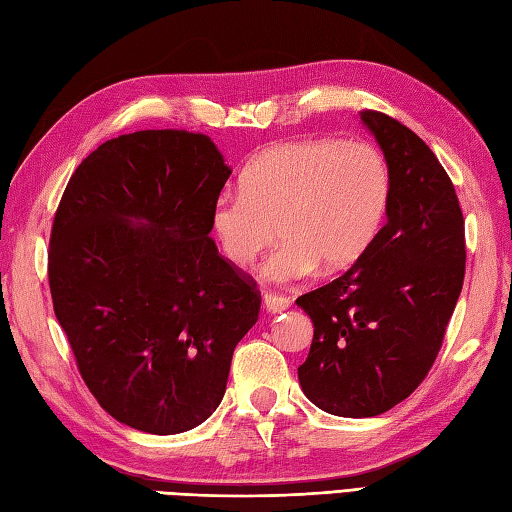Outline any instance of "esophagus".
<instances>
[{
	"mask_svg": "<svg viewBox=\"0 0 512 512\" xmlns=\"http://www.w3.org/2000/svg\"><path fill=\"white\" fill-rule=\"evenodd\" d=\"M263 302H265V309L269 313H280V311H285V309H289V306H291V300L287 298V295L271 293V291L263 295Z\"/></svg>",
	"mask_w": 512,
	"mask_h": 512,
	"instance_id": "obj_1",
	"label": "esophagus"
}]
</instances>
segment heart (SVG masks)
I'll list each match as a JSON object with an SVG mask.
<instances>
[{
	"mask_svg": "<svg viewBox=\"0 0 512 512\" xmlns=\"http://www.w3.org/2000/svg\"><path fill=\"white\" fill-rule=\"evenodd\" d=\"M392 177L377 146L350 140H295L254 157L238 195L212 208V232L227 263L249 269L274 243L271 280L344 271L366 256L383 227Z\"/></svg>",
	"mask_w": 512,
	"mask_h": 512,
	"instance_id": "b5f03b06",
	"label": "heart"
}]
</instances>
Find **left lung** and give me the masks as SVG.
<instances>
[{
	"label": "left lung",
	"mask_w": 512,
	"mask_h": 512,
	"mask_svg": "<svg viewBox=\"0 0 512 512\" xmlns=\"http://www.w3.org/2000/svg\"><path fill=\"white\" fill-rule=\"evenodd\" d=\"M392 177L388 223L346 274L300 295L313 320L304 394L368 418L407 399L434 366L464 282V219L438 157L405 124L363 109Z\"/></svg>",
	"instance_id": "8db88e82"
}]
</instances>
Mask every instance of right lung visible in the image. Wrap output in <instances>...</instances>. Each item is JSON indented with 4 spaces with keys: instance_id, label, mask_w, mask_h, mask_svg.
I'll return each instance as SVG.
<instances>
[{
    "instance_id": "add662e5",
    "label": "right lung",
    "mask_w": 512,
    "mask_h": 512,
    "mask_svg": "<svg viewBox=\"0 0 512 512\" xmlns=\"http://www.w3.org/2000/svg\"><path fill=\"white\" fill-rule=\"evenodd\" d=\"M230 173L206 135L135 131L89 153L56 208L54 315L89 392L133 429L201 425L258 320L256 280L210 238Z\"/></svg>"
}]
</instances>
